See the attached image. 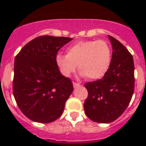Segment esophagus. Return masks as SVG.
<instances>
[{
    "label": "esophagus",
    "instance_id": "34e87169",
    "mask_svg": "<svg viewBox=\"0 0 146 146\" xmlns=\"http://www.w3.org/2000/svg\"><path fill=\"white\" fill-rule=\"evenodd\" d=\"M73 85L74 88H78V87L80 86V83H77V82H73Z\"/></svg>",
    "mask_w": 146,
    "mask_h": 146
}]
</instances>
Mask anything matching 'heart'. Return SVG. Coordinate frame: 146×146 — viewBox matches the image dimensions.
I'll list each match as a JSON object with an SVG mask.
<instances>
[{"label": "heart", "mask_w": 146, "mask_h": 146, "mask_svg": "<svg viewBox=\"0 0 146 146\" xmlns=\"http://www.w3.org/2000/svg\"><path fill=\"white\" fill-rule=\"evenodd\" d=\"M55 61L64 76H69L76 65L82 76L98 80L108 71L112 61V48L104 40L79 41L66 49V54H57Z\"/></svg>", "instance_id": "1"}]
</instances>
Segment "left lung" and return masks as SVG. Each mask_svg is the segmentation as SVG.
Masks as SVG:
<instances>
[{"instance_id": "left-lung-1", "label": "left lung", "mask_w": 146, "mask_h": 146, "mask_svg": "<svg viewBox=\"0 0 146 146\" xmlns=\"http://www.w3.org/2000/svg\"><path fill=\"white\" fill-rule=\"evenodd\" d=\"M113 48L112 61L101 80L84 85L88 97L84 102L86 116L95 122L117 120L131 101L135 86L133 56L118 40L108 35Z\"/></svg>"}]
</instances>
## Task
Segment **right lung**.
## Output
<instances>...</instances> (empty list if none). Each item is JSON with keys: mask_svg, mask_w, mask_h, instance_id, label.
<instances>
[{"mask_svg": "<svg viewBox=\"0 0 146 146\" xmlns=\"http://www.w3.org/2000/svg\"><path fill=\"white\" fill-rule=\"evenodd\" d=\"M71 38L42 35L28 42L15 57L13 92L29 119L47 123L64 111L73 90L70 79L60 73L55 58Z\"/></svg>", "mask_w": 146, "mask_h": 146, "instance_id": "obj_1", "label": "right lung"}]
</instances>
